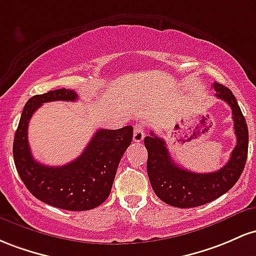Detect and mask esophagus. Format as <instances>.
<instances>
[{
	"label": "esophagus",
	"instance_id": "1",
	"mask_svg": "<svg viewBox=\"0 0 256 256\" xmlns=\"http://www.w3.org/2000/svg\"><path fill=\"white\" fill-rule=\"evenodd\" d=\"M144 136H145V128L142 124L134 126V133H133V140L136 142H142Z\"/></svg>",
	"mask_w": 256,
	"mask_h": 256
}]
</instances>
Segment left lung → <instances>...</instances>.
<instances>
[{"mask_svg":"<svg viewBox=\"0 0 256 256\" xmlns=\"http://www.w3.org/2000/svg\"><path fill=\"white\" fill-rule=\"evenodd\" d=\"M215 96L224 100L232 110L237 144L228 162L213 173H194L180 168L172 160L166 144L151 132L144 140L148 148V175L154 194L160 200L178 208L203 206L222 196L240 179L248 156V126L232 92L215 82Z\"/></svg>","mask_w":256,"mask_h":256,"instance_id":"1","label":"left lung"}]
</instances>
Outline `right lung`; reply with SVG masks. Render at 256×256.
I'll return each instance as SVG.
<instances>
[{
  "instance_id": "right-lung-1",
  "label": "right lung",
  "mask_w": 256,
  "mask_h": 256,
  "mask_svg": "<svg viewBox=\"0 0 256 256\" xmlns=\"http://www.w3.org/2000/svg\"><path fill=\"white\" fill-rule=\"evenodd\" d=\"M74 90H56L28 100L13 142V157L20 179L37 200L65 210H90L104 203L111 192L123 154L133 139V127L99 129L81 156L62 166L34 160L28 142L31 116L44 102H76Z\"/></svg>"
}]
</instances>
